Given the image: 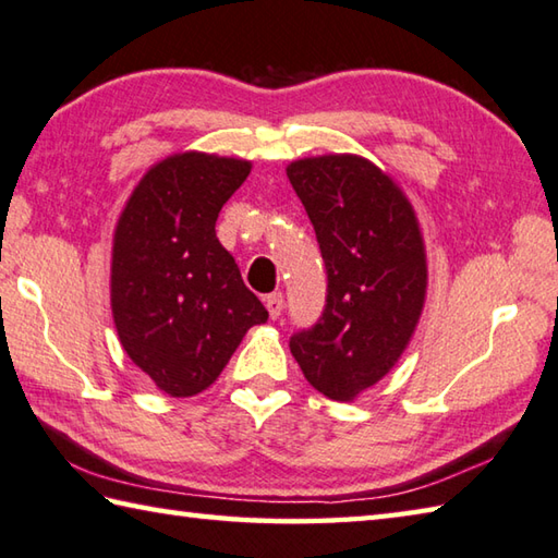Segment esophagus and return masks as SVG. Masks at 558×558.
<instances>
[{
    "mask_svg": "<svg viewBox=\"0 0 558 558\" xmlns=\"http://www.w3.org/2000/svg\"><path fill=\"white\" fill-rule=\"evenodd\" d=\"M265 306H267V311H269V318L277 320L279 315H281V311H283V293H281V291L269 293V296L265 299Z\"/></svg>",
    "mask_w": 558,
    "mask_h": 558,
    "instance_id": "34e87169",
    "label": "esophagus"
}]
</instances>
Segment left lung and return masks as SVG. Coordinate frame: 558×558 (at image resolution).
I'll return each instance as SVG.
<instances>
[{
    "label": "left lung",
    "instance_id": "1",
    "mask_svg": "<svg viewBox=\"0 0 558 558\" xmlns=\"http://www.w3.org/2000/svg\"><path fill=\"white\" fill-rule=\"evenodd\" d=\"M287 174L328 275L320 318L291 335V354L315 391L352 401L415 330L427 287L423 238L401 189L364 157H308Z\"/></svg>",
    "mask_w": 558,
    "mask_h": 558
}]
</instances>
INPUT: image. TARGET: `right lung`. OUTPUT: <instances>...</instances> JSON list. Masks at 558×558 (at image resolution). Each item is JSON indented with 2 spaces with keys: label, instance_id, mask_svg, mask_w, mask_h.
Segmentation results:
<instances>
[{
  "label": "right lung",
  "instance_id": "obj_1",
  "mask_svg": "<svg viewBox=\"0 0 558 558\" xmlns=\"http://www.w3.org/2000/svg\"><path fill=\"white\" fill-rule=\"evenodd\" d=\"M250 162L174 155L143 177L113 238L111 308L123 350L165 393L211 386L243 335L269 318L230 252L220 208Z\"/></svg>",
  "mask_w": 558,
  "mask_h": 558
}]
</instances>
